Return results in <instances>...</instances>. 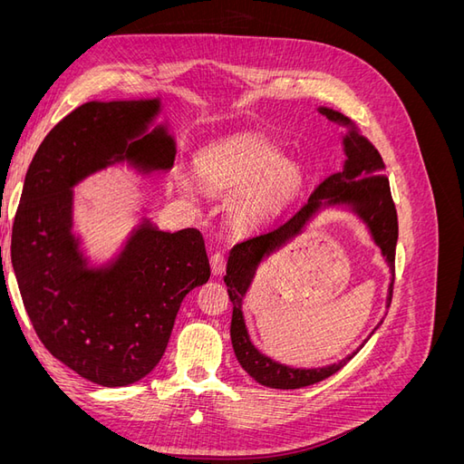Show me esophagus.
Listing matches in <instances>:
<instances>
[{"label": "esophagus", "mask_w": 464, "mask_h": 464, "mask_svg": "<svg viewBox=\"0 0 464 464\" xmlns=\"http://www.w3.org/2000/svg\"><path fill=\"white\" fill-rule=\"evenodd\" d=\"M224 269H227V259H224V256L217 251V254L210 256V271H213L215 276H220Z\"/></svg>", "instance_id": "34e87169"}]
</instances>
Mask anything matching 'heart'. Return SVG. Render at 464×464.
Instances as JSON below:
<instances>
[{
	"label": "heart",
	"instance_id": "heart-1",
	"mask_svg": "<svg viewBox=\"0 0 464 464\" xmlns=\"http://www.w3.org/2000/svg\"><path fill=\"white\" fill-rule=\"evenodd\" d=\"M195 176L210 195L234 193L227 215L237 230L254 228L280 213L305 181L300 162L283 159L275 143L256 133L232 135L199 150Z\"/></svg>",
	"mask_w": 464,
	"mask_h": 464
}]
</instances>
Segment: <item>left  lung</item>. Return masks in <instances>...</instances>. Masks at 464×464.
Returning a JSON list of instances; mask_svg holds the SVG:
<instances>
[{"label": "left lung", "instance_id": "left-lung-1", "mask_svg": "<svg viewBox=\"0 0 464 464\" xmlns=\"http://www.w3.org/2000/svg\"><path fill=\"white\" fill-rule=\"evenodd\" d=\"M323 116H327L331 121L343 123L348 128V135H344L343 145L346 152V160L343 170L325 178L312 193L310 201L304 205L296 215L286 220L280 227L263 232L259 236H251L247 240L236 244L230 249V257L227 265V275L224 283L228 286V296L234 305L232 310V325L230 336L234 354L240 362V366L256 379L257 383L271 387V389H300L323 382L339 372L344 363L354 354L346 356L344 360L331 363L323 368H290L285 363H278L271 358L261 354L259 350L251 344L249 334L246 329V321L242 314V302L246 292L256 276V271L265 256H271L273 251L283 247L294 236H298L305 222L310 220L319 208L334 207V205H348L353 213H356L366 227L373 242L382 249V254L391 269V285L387 305L392 298V280H395V249L399 237V222H397V208L391 198L389 179L383 172V159L377 149L362 137L354 123L344 118L341 111L331 108H319ZM377 329V327H375Z\"/></svg>", "mask_w": 464, "mask_h": 464}]
</instances>
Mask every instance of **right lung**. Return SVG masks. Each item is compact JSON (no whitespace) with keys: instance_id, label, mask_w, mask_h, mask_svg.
I'll use <instances>...</instances> for the list:
<instances>
[{"instance_id":"obj_1","label":"right lung","mask_w":464,"mask_h":464,"mask_svg":"<svg viewBox=\"0 0 464 464\" xmlns=\"http://www.w3.org/2000/svg\"><path fill=\"white\" fill-rule=\"evenodd\" d=\"M160 101L87 102L40 143L13 222L11 263L24 310L48 353L104 387L131 385L160 362L186 294L210 276L199 230L162 232L145 218L116 261L87 266L73 236L81 179L128 160L170 170L174 139L149 133ZM2 263V247H0Z\"/></svg>"}]
</instances>
